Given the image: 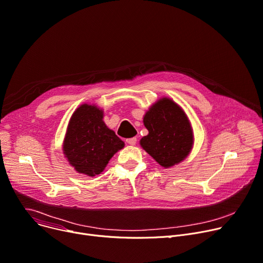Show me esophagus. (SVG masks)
Returning a JSON list of instances; mask_svg holds the SVG:
<instances>
[{
	"label": "esophagus",
	"instance_id": "esophagus-1",
	"mask_svg": "<svg viewBox=\"0 0 263 263\" xmlns=\"http://www.w3.org/2000/svg\"><path fill=\"white\" fill-rule=\"evenodd\" d=\"M136 142H137V138L134 137V138H129L126 140V143L129 144V145H136Z\"/></svg>",
	"mask_w": 263,
	"mask_h": 263
}]
</instances>
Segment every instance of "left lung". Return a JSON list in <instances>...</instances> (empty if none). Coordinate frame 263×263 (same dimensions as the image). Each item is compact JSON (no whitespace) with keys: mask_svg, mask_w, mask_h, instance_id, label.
<instances>
[{"mask_svg":"<svg viewBox=\"0 0 263 263\" xmlns=\"http://www.w3.org/2000/svg\"><path fill=\"white\" fill-rule=\"evenodd\" d=\"M143 124L148 135L140 140V145L164 168L182 162L192 152V124L182 107L172 99L163 97L155 102L145 112Z\"/></svg>","mask_w":263,"mask_h":263,"instance_id":"obj_1","label":"left lung"}]
</instances>
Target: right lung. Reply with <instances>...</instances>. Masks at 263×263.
<instances>
[{"label":"right lung","instance_id":"right-lung-1","mask_svg":"<svg viewBox=\"0 0 263 263\" xmlns=\"http://www.w3.org/2000/svg\"><path fill=\"white\" fill-rule=\"evenodd\" d=\"M104 111L84 103L71 115L63 140V154L79 174L95 177L102 173L124 142L103 121Z\"/></svg>","mask_w":263,"mask_h":263}]
</instances>
